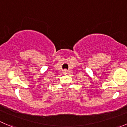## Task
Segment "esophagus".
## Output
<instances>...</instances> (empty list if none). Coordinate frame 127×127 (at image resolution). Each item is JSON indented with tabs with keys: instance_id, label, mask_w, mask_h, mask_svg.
<instances>
[{
	"instance_id": "1",
	"label": "esophagus",
	"mask_w": 127,
	"mask_h": 127,
	"mask_svg": "<svg viewBox=\"0 0 127 127\" xmlns=\"http://www.w3.org/2000/svg\"><path fill=\"white\" fill-rule=\"evenodd\" d=\"M65 71H66V70H65Z\"/></svg>"
}]
</instances>
